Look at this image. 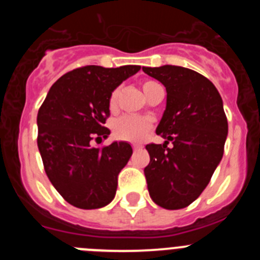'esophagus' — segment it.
<instances>
[{
  "instance_id": "esophagus-1",
  "label": "esophagus",
  "mask_w": 260,
  "mask_h": 260,
  "mask_svg": "<svg viewBox=\"0 0 260 260\" xmlns=\"http://www.w3.org/2000/svg\"><path fill=\"white\" fill-rule=\"evenodd\" d=\"M139 148H141V146H138V144H133V150L134 151L139 150Z\"/></svg>"
}]
</instances>
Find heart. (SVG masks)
I'll return each mask as SVG.
<instances>
[{"mask_svg": "<svg viewBox=\"0 0 260 260\" xmlns=\"http://www.w3.org/2000/svg\"><path fill=\"white\" fill-rule=\"evenodd\" d=\"M158 86L155 80H143L142 82V89H143L144 95L148 96L150 92ZM119 92L121 88L113 89V92L110 93L109 98V109L114 110L117 108V103H118ZM151 122L147 118L138 116H123L121 118L116 119L112 125L113 128V134L117 139L121 141H127V142H141L148 133H150Z\"/></svg>", "mask_w": 260, "mask_h": 260, "instance_id": "heart-1", "label": "heart"}]
</instances>
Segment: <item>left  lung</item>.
<instances>
[{
  "label": "left lung",
  "instance_id": "obj_1",
  "mask_svg": "<svg viewBox=\"0 0 260 260\" xmlns=\"http://www.w3.org/2000/svg\"><path fill=\"white\" fill-rule=\"evenodd\" d=\"M143 71L167 88V108L156 128L165 142L146 146L147 187L157 206L180 210L202 194L221 161L228 121L219 91L197 71L173 65Z\"/></svg>",
  "mask_w": 260,
  "mask_h": 260
}]
</instances>
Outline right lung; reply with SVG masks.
I'll list each match as a JSON object with an SVG mask.
<instances>
[{
    "mask_svg": "<svg viewBox=\"0 0 260 260\" xmlns=\"http://www.w3.org/2000/svg\"><path fill=\"white\" fill-rule=\"evenodd\" d=\"M141 66L88 65L62 75L50 87L38 113V147L45 173L68 203L82 210L107 206L117 178L133 153L126 142L93 147L108 138L109 98Z\"/></svg>",
    "mask_w": 260,
    "mask_h": 260,
    "instance_id": "obj_1",
    "label": "right lung"
}]
</instances>
